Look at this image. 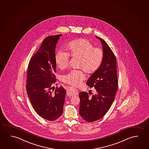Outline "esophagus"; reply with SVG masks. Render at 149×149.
I'll use <instances>...</instances> for the list:
<instances>
[{
    "mask_svg": "<svg viewBox=\"0 0 149 149\" xmlns=\"http://www.w3.org/2000/svg\"><path fill=\"white\" fill-rule=\"evenodd\" d=\"M67 95H78V90L75 88L69 87L67 90Z\"/></svg>",
    "mask_w": 149,
    "mask_h": 149,
    "instance_id": "esophagus-1",
    "label": "esophagus"
}]
</instances>
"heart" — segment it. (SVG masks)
<instances>
[{"instance_id":"b5f03b06","label":"heart","mask_w":149,"mask_h":149,"mask_svg":"<svg viewBox=\"0 0 149 149\" xmlns=\"http://www.w3.org/2000/svg\"><path fill=\"white\" fill-rule=\"evenodd\" d=\"M67 52L59 51L55 56L56 66L64 70L68 66L69 56L78 58L77 68L82 69L88 74H93L100 68L104 59V52L102 49L94 47L88 39L85 38L74 40L69 42L66 46ZM86 76L82 70H72L62 76L64 83L72 86H78Z\"/></svg>"}]
</instances>
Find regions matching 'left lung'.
Masks as SVG:
<instances>
[{"mask_svg": "<svg viewBox=\"0 0 149 149\" xmlns=\"http://www.w3.org/2000/svg\"><path fill=\"white\" fill-rule=\"evenodd\" d=\"M102 45L104 59L100 68L93 74L87 85L94 87L96 93L89 97L86 92H80L79 114L86 122H93L103 117L114 100L118 88L116 59L107 42L99 37Z\"/></svg>", "mask_w": 149, "mask_h": 149, "instance_id": "8db88e82", "label": "left lung"}]
</instances>
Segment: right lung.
Listing matches in <instances>:
<instances>
[{
  "instance_id": "1",
  "label": "right lung",
  "mask_w": 149,
  "mask_h": 149,
  "mask_svg": "<svg viewBox=\"0 0 149 149\" xmlns=\"http://www.w3.org/2000/svg\"><path fill=\"white\" fill-rule=\"evenodd\" d=\"M62 34L47 37L39 50L30 60L26 86L27 95L36 112L40 117L54 121L63 110L66 91L61 86L54 93L51 89L56 82L55 49Z\"/></svg>"
}]
</instances>
